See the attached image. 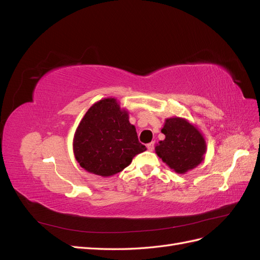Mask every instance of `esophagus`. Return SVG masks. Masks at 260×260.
I'll use <instances>...</instances> for the list:
<instances>
[{
  "label": "esophagus",
  "mask_w": 260,
  "mask_h": 260,
  "mask_svg": "<svg viewBox=\"0 0 260 260\" xmlns=\"http://www.w3.org/2000/svg\"><path fill=\"white\" fill-rule=\"evenodd\" d=\"M154 146H155V142H151V143H148L146 145V147H147V149H148L149 152H153L154 151Z\"/></svg>",
  "instance_id": "esophagus-1"
}]
</instances>
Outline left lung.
I'll list each match as a JSON object with an SVG mask.
<instances>
[{
    "label": "left lung",
    "instance_id": "left-lung-1",
    "mask_svg": "<svg viewBox=\"0 0 260 260\" xmlns=\"http://www.w3.org/2000/svg\"><path fill=\"white\" fill-rule=\"evenodd\" d=\"M161 132L165 140L155 146V152L177 174L184 175L204 160L206 141L201 131L185 118H167Z\"/></svg>",
    "mask_w": 260,
    "mask_h": 260
}]
</instances>
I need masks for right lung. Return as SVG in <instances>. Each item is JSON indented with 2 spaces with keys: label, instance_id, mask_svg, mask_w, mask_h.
<instances>
[{
  "label": "right lung",
  "instance_id": "add662e5",
  "mask_svg": "<svg viewBox=\"0 0 260 260\" xmlns=\"http://www.w3.org/2000/svg\"><path fill=\"white\" fill-rule=\"evenodd\" d=\"M73 147L84 170L104 178L122 171L133 157L146 151L128 111L114 98L101 100L88 109L75 132Z\"/></svg>",
  "mask_w": 260,
  "mask_h": 260
}]
</instances>
